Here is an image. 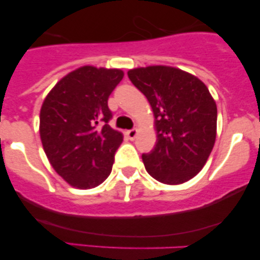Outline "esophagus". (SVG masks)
<instances>
[{
	"instance_id": "1",
	"label": "esophagus",
	"mask_w": 260,
	"mask_h": 260,
	"mask_svg": "<svg viewBox=\"0 0 260 260\" xmlns=\"http://www.w3.org/2000/svg\"><path fill=\"white\" fill-rule=\"evenodd\" d=\"M137 134H138V131H137L136 128H133V129L127 131V136H128V138H129L131 140H133L134 138H136Z\"/></svg>"
}]
</instances>
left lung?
<instances>
[{
  "mask_svg": "<svg viewBox=\"0 0 260 260\" xmlns=\"http://www.w3.org/2000/svg\"><path fill=\"white\" fill-rule=\"evenodd\" d=\"M128 78L153 109L157 140L143 154L145 170L165 184H181L207 162L216 138L217 109L207 85L192 74L149 66L128 71Z\"/></svg>",
  "mask_w": 260,
  "mask_h": 260,
  "instance_id": "8db88e82",
  "label": "left lung"
}]
</instances>
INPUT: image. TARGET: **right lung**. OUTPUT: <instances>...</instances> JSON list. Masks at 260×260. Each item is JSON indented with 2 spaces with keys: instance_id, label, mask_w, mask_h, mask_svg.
<instances>
[{
  "instance_id": "1",
  "label": "right lung",
  "mask_w": 260,
  "mask_h": 260,
  "mask_svg": "<svg viewBox=\"0 0 260 260\" xmlns=\"http://www.w3.org/2000/svg\"><path fill=\"white\" fill-rule=\"evenodd\" d=\"M121 70L84 66L68 73L47 94L40 110V138L55 171L71 186L89 189L111 174L122 133L112 129L110 94Z\"/></svg>"
}]
</instances>
